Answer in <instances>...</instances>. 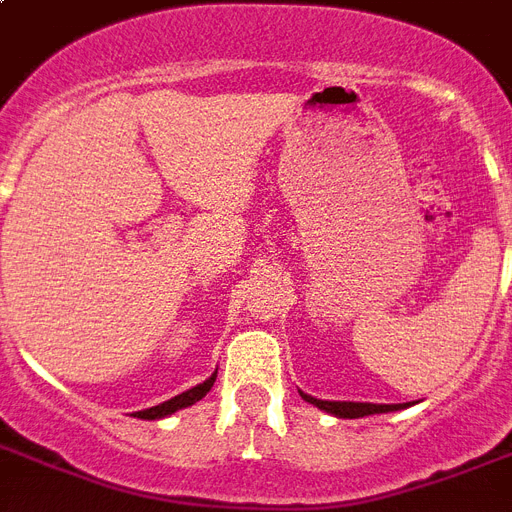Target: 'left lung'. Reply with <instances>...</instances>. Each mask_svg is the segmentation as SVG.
Segmentation results:
<instances>
[{
  "instance_id": "obj_1",
  "label": "left lung",
  "mask_w": 512,
  "mask_h": 512,
  "mask_svg": "<svg viewBox=\"0 0 512 512\" xmlns=\"http://www.w3.org/2000/svg\"><path fill=\"white\" fill-rule=\"evenodd\" d=\"M300 396L308 401V404L319 406L332 417H340V420H358V417H369V414H388V412H398V409H406L409 404H369V401H321V398H313L308 393L300 390Z\"/></svg>"
}]
</instances>
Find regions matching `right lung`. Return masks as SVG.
Returning a JSON list of instances; mask_svg holds the SVG:
<instances>
[{"label":"right lung","mask_w":512,"mask_h":512,"mask_svg":"<svg viewBox=\"0 0 512 512\" xmlns=\"http://www.w3.org/2000/svg\"><path fill=\"white\" fill-rule=\"evenodd\" d=\"M215 377H217V372H212V377H207L204 382H199L196 388L185 390V393H180V396L170 398V401H164V404H159V406H151V409L135 412V417H138V420H162V417H170V414L180 412V409H185V406L196 404V401H201V398L207 396L209 388L215 385Z\"/></svg>","instance_id":"add662e5"}]
</instances>
